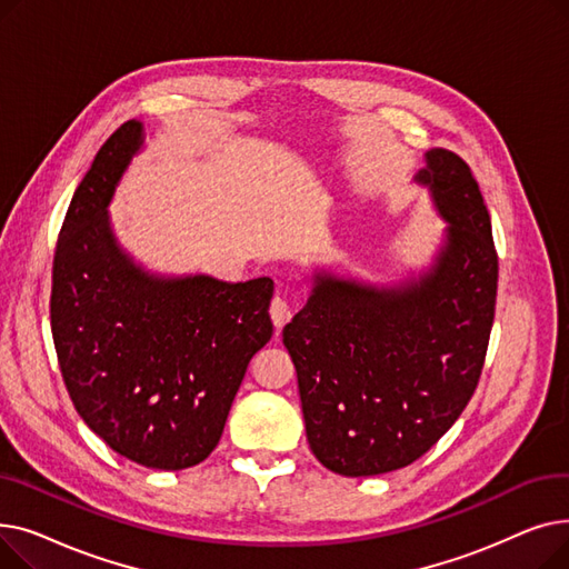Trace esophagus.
Masks as SVG:
<instances>
[{
    "mask_svg": "<svg viewBox=\"0 0 569 569\" xmlns=\"http://www.w3.org/2000/svg\"><path fill=\"white\" fill-rule=\"evenodd\" d=\"M269 316H272L277 330H281V327L292 318V307L288 305V300H283V297H274L272 305H269Z\"/></svg>",
    "mask_w": 569,
    "mask_h": 569,
    "instance_id": "1",
    "label": "esophagus"
}]
</instances>
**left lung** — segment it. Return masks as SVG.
I'll use <instances>...</instances> for the list:
<instances>
[{"label":"left lung","mask_w":569,"mask_h":569,"mask_svg":"<svg viewBox=\"0 0 569 569\" xmlns=\"http://www.w3.org/2000/svg\"><path fill=\"white\" fill-rule=\"evenodd\" d=\"M412 182L447 223L431 258L395 281L316 264L283 327L311 452L346 477L420 459L468 406L489 346L498 258L480 187L440 147Z\"/></svg>","instance_id":"left-lung-1"}]
</instances>
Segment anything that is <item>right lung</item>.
<instances>
[{
	"label": "right lung",
	"mask_w": 569,
	"mask_h": 569,
	"mask_svg": "<svg viewBox=\"0 0 569 569\" xmlns=\"http://www.w3.org/2000/svg\"><path fill=\"white\" fill-rule=\"evenodd\" d=\"M147 129L129 119L73 193L52 264V339L69 397L99 438L144 468L212 455L251 357L272 339L274 281L163 274L124 249L110 202Z\"/></svg>",
	"instance_id": "right-lung-1"
}]
</instances>
